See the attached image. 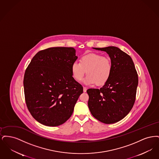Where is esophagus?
<instances>
[{"label": "esophagus", "mask_w": 159, "mask_h": 159, "mask_svg": "<svg viewBox=\"0 0 159 159\" xmlns=\"http://www.w3.org/2000/svg\"><path fill=\"white\" fill-rule=\"evenodd\" d=\"M86 90H87V88H86V87H83V92H86Z\"/></svg>", "instance_id": "34e87169"}]
</instances>
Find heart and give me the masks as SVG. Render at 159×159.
Returning a JSON list of instances; mask_svg holds the SVG:
<instances>
[{
  "label": "heart",
  "mask_w": 159,
  "mask_h": 159,
  "mask_svg": "<svg viewBox=\"0 0 159 159\" xmlns=\"http://www.w3.org/2000/svg\"><path fill=\"white\" fill-rule=\"evenodd\" d=\"M80 62H75L71 66L73 77L77 82L83 79L86 71L88 75L84 80L86 84H104L112 72V64L110 58L98 53H91L82 56Z\"/></svg>",
  "instance_id": "heart-1"
}]
</instances>
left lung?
Returning a JSON list of instances; mask_svg holds the SVG:
<instances>
[{
  "mask_svg": "<svg viewBox=\"0 0 159 159\" xmlns=\"http://www.w3.org/2000/svg\"><path fill=\"white\" fill-rule=\"evenodd\" d=\"M108 54L112 72L108 80L98 89H89L88 107L99 121L112 124L121 120L132 108L135 101L138 77L131 57L117 47L93 48Z\"/></svg>",
  "mask_w": 159,
  "mask_h": 159,
  "instance_id": "left-lung-1",
  "label": "left lung"
}]
</instances>
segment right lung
<instances>
[{"label":"right lung","mask_w":159,"mask_h":159,"mask_svg":"<svg viewBox=\"0 0 159 159\" xmlns=\"http://www.w3.org/2000/svg\"><path fill=\"white\" fill-rule=\"evenodd\" d=\"M77 59L73 48L53 47L32 58L24 77L25 102L31 116L48 126L63 124L72 115L83 87L71 73Z\"/></svg>","instance_id":"obj_1"}]
</instances>
